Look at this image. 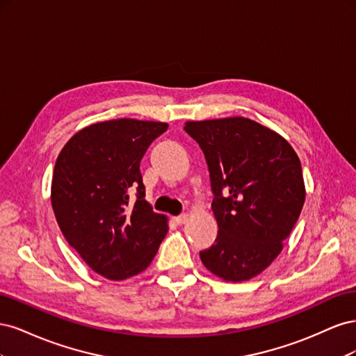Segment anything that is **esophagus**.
I'll return each instance as SVG.
<instances>
[{
	"label": "esophagus",
	"instance_id": "34e87169",
	"mask_svg": "<svg viewBox=\"0 0 356 356\" xmlns=\"http://www.w3.org/2000/svg\"><path fill=\"white\" fill-rule=\"evenodd\" d=\"M187 221H188V213H181V215H178V217H175V222L178 225L186 224Z\"/></svg>",
	"mask_w": 356,
	"mask_h": 356
}]
</instances>
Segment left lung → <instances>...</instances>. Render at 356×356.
I'll return each mask as SVG.
<instances>
[{
  "instance_id": "8db88e82",
  "label": "left lung",
  "mask_w": 356,
  "mask_h": 356,
  "mask_svg": "<svg viewBox=\"0 0 356 356\" xmlns=\"http://www.w3.org/2000/svg\"><path fill=\"white\" fill-rule=\"evenodd\" d=\"M184 131L207 160L218 222L200 260L224 281L251 279L282 251L300 217L306 197L300 159L281 135L245 117L188 122Z\"/></svg>"
}]
</instances>
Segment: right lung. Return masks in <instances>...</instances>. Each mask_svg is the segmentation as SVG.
<instances>
[{"label":"right lung","mask_w":356,"mask_h":356,"mask_svg":"<svg viewBox=\"0 0 356 356\" xmlns=\"http://www.w3.org/2000/svg\"><path fill=\"white\" fill-rule=\"evenodd\" d=\"M166 129L134 118L96 123L75 134L56 160L51 207L62 234L86 264L111 281L145 270L168 233L165 215L145 202L139 170Z\"/></svg>","instance_id":"obj_1"}]
</instances>
